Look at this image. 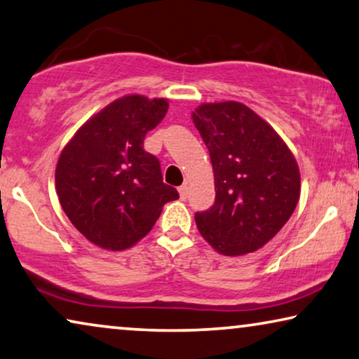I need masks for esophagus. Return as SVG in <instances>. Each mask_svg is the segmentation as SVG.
Listing matches in <instances>:
<instances>
[{"label": "esophagus", "instance_id": "34e87169", "mask_svg": "<svg viewBox=\"0 0 359 359\" xmlns=\"http://www.w3.org/2000/svg\"><path fill=\"white\" fill-rule=\"evenodd\" d=\"M178 191H180V196H181V199H186V197H188V194H189V188H188V184H183V186H180L178 188Z\"/></svg>", "mask_w": 359, "mask_h": 359}]
</instances>
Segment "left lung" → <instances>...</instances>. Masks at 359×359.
Returning a JSON list of instances; mask_svg holds the SVG:
<instances>
[{"label":"left lung","mask_w":359,"mask_h":359,"mask_svg":"<svg viewBox=\"0 0 359 359\" xmlns=\"http://www.w3.org/2000/svg\"><path fill=\"white\" fill-rule=\"evenodd\" d=\"M192 121L215 176V202L196 212L197 230L225 256L257 251L282 230L299 201L293 154L243 103H204L192 113Z\"/></svg>","instance_id":"left-lung-1"}]
</instances>
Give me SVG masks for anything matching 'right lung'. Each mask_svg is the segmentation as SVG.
<instances>
[{"instance_id":"1","label":"right lung","mask_w":359,"mask_h":359,"mask_svg":"<svg viewBox=\"0 0 359 359\" xmlns=\"http://www.w3.org/2000/svg\"><path fill=\"white\" fill-rule=\"evenodd\" d=\"M168 111L165 98H118L67 142L56 165L60 204L90 243L131 248L152 230L162 207L180 197L163 183L160 162L145 152V134Z\"/></svg>"}]
</instances>
